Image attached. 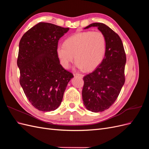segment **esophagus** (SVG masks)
Here are the masks:
<instances>
[{"instance_id": "34e87169", "label": "esophagus", "mask_w": 149, "mask_h": 149, "mask_svg": "<svg viewBox=\"0 0 149 149\" xmlns=\"http://www.w3.org/2000/svg\"><path fill=\"white\" fill-rule=\"evenodd\" d=\"M74 76H79L81 78H83L84 75L82 74H79V73H74Z\"/></svg>"}]
</instances>
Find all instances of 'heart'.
<instances>
[{
	"label": "heart",
	"mask_w": 149,
	"mask_h": 149,
	"mask_svg": "<svg viewBox=\"0 0 149 149\" xmlns=\"http://www.w3.org/2000/svg\"><path fill=\"white\" fill-rule=\"evenodd\" d=\"M106 50V40L100 31H84L68 38L65 45L56 47V54L61 65L68 68L74 57L76 66L91 71L102 61Z\"/></svg>",
	"instance_id": "1"
}]
</instances>
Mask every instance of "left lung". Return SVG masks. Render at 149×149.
<instances>
[{"mask_svg": "<svg viewBox=\"0 0 149 149\" xmlns=\"http://www.w3.org/2000/svg\"><path fill=\"white\" fill-rule=\"evenodd\" d=\"M97 26L104 35L106 50L101 63L92 73L84 76L83 103L94 112L105 111L113 104L125 83L126 55L119 36L102 23H93L84 29Z\"/></svg>", "mask_w": 149, "mask_h": 149, "instance_id": "8db88e82", "label": "left lung"}]
</instances>
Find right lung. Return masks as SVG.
I'll return each mask as SVG.
<instances>
[{"mask_svg":"<svg viewBox=\"0 0 149 149\" xmlns=\"http://www.w3.org/2000/svg\"><path fill=\"white\" fill-rule=\"evenodd\" d=\"M69 28L40 22L22 36L17 66L20 84L26 97L39 111L59 107L73 74L64 69L56 54L58 40Z\"/></svg>","mask_w":149,"mask_h":149,"instance_id":"1","label":"right lung"}]
</instances>
